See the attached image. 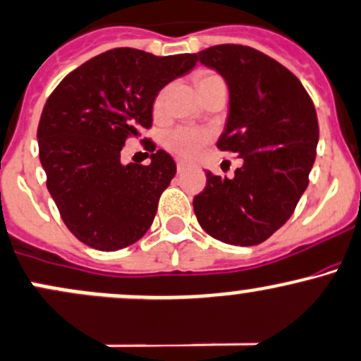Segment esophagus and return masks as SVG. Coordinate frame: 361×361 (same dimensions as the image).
<instances>
[{"instance_id": "esophagus-1", "label": "esophagus", "mask_w": 361, "mask_h": 361, "mask_svg": "<svg viewBox=\"0 0 361 361\" xmlns=\"http://www.w3.org/2000/svg\"><path fill=\"white\" fill-rule=\"evenodd\" d=\"M188 168H190V164H188V162H185V161H178V162H176V169H178V173H183V171H187Z\"/></svg>"}]
</instances>
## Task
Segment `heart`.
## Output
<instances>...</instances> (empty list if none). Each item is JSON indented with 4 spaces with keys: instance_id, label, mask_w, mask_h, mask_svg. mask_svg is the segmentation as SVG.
Listing matches in <instances>:
<instances>
[{
    "instance_id": "obj_1",
    "label": "heart",
    "mask_w": 361,
    "mask_h": 361,
    "mask_svg": "<svg viewBox=\"0 0 361 361\" xmlns=\"http://www.w3.org/2000/svg\"><path fill=\"white\" fill-rule=\"evenodd\" d=\"M223 80L219 75L214 73H204L197 78V89L200 85L211 84V82ZM166 101V89L159 90L156 99H154V111L161 113L164 108ZM212 133L205 128H193V126H180V128H174L171 132L166 133L164 144L171 152L178 154L180 157H187V159H193V157L200 156L202 150L205 149V145L211 142Z\"/></svg>"
}]
</instances>
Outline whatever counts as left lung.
I'll return each instance as SVG.
<instances>
[{
  "instance_id": "8db88e82",
  "label": "left lung",
  "mask_w": 361,
  "mask_h": 361,
  "mask_svg": "<svg viewBox=\"0 0 361 361\" xmlns=\"http://www.w3.org/2000/svg\"><path fill=\"white\" fill-rule=\"evenodd\" d=\"M197 59L223 75L229 116L217 149L236 154L235 178L205 173L193 211L205 233L252 247L274 235L308 187L319 142L314 101L286 66L241 44L207 47Z\"/></svg>"
}]
</instances>
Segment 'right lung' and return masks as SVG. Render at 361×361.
I'll list each match as a JSON object with an SVG mask.
<instances>
[{
    "mask_svg": "<svg viewBox=\"0 0 361 361\" xmlns=\"http://www.w3.org/2000/svg\"><path fill=\"white\" fill-rule=\"evenodd\" d=\"M195 63L197 54L116 47L70 71L47 97L39 159L63 223L87 247L120 250L147 233L176 164L150 140L149 166H123L121 149L152 126L157 92Z\"/></svg>",
    "mask_w": 361,
    "mask_h": 361,
    "instance_id": "1",
    "label": "right lung"
}]
</instances>
